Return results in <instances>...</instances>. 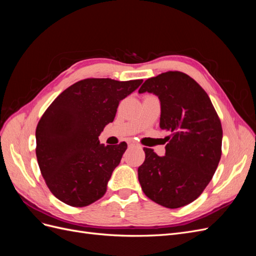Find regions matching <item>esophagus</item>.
I'll return each instance as SVG.
<instances>
[{
    "mask_svg": "<svg viewBox=\"0 0 256 256\" xmlns=\"http://www.w3.org/2000/svg\"><path fill=\"white\" fill-rule=\"evenodd\" d=\"M128 145L129 146H140V145H138L136 141H134V140H129L128 141Z\"/></svg>",
    "mask_w": 256,
    "mask_h": 256,
    "instance_id": "1",
    "label": "esophagus"
}]
</instances>
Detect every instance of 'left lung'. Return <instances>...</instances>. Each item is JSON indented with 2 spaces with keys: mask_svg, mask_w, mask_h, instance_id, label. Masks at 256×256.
Listing matches in <instances>:
<instances>
[{
  "mask_svg": "<svg viewBox=\"0 0 256 256\" xmlns=\"http://www.w3.org/2000/svg\"><path fill=\"white\" fill-rule=\"evenodd\" d=\"M157 95L161 102L160 128L166 156L144 147L138 182L145 196L161 206L178 208L196 200L218 168L222 154V126L207 92L182 72H166L147 79L138 92Z\"/></svg>",
  "mask_w": 256,
  "mask_h": 256,
  "instance_id": "left-lung-1",
  "label": "left lung"
}]
</instances>
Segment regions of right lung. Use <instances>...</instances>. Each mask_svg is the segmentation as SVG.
Segmentation results:
<instances>
[{
  "instance_id": "1",
  "label": "right lung",
  "mask_w": 256,
  "mask_h": 256,
  "mask_svg": "<svg viewBox=\"0 0 256 256\" xmlns=\"http://www.w3.org/2000/svg\"><path fill=\"white\" fill-rule=\"evenodd\" d=\"M143 80L88 78L76 82L53 100L36 127V157L52 194L74 207L102 198L127 143L100 144L120 100Z\"/></svg>"
}]
</instances>
